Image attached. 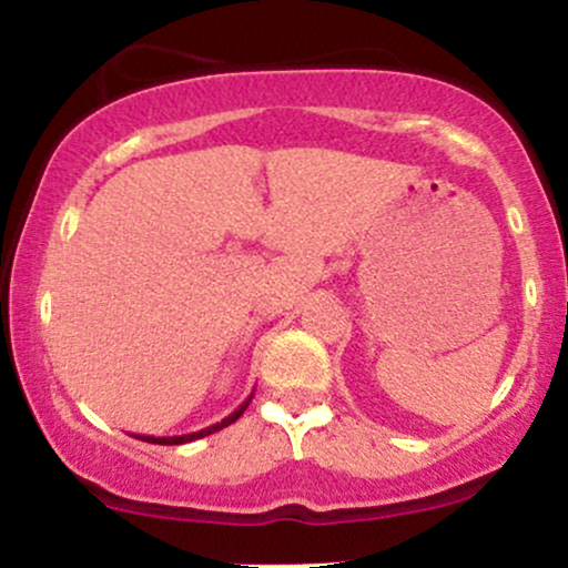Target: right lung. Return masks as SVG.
Masks as SVG:
<instances>
[{"instance_id":"right-lung-1","label":"right lung","mask_w":568,"mask_h":568,"mask_svg":"<svg viewBox=\"0 0 568 568\" xmlns=\"http://www.w3.org/2000/svg\"><path fill=\"white\" fill-rule=\"evenodd\" d=\"M251 400H253V393L247 395L245 400L240 403V406L234 408L230 416H224V419L216 422V425H211V427H205V429H197V433H186V435H171V438H154V435H133V438H141V440H146V443H158V446H181V443H192V440H197V438H205V435H213V433H219V429L230 427L232 422H237L240 416H243V410H245L247 406H251Z\"/></svg>"}]
</instances>
